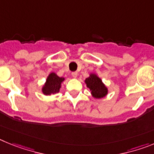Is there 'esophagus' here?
Segmentation results:
<instances>
[{
  "mask_svg": "<svg viewBox=\"0 0 154 154\" xmlns=\"http://www.w3.org/2000/svg\"><path fill=\"white\" fill-rule=\"evenodd\" d=\"M72 75L73 78H77V76H78V72H72Z\"/></svg>",
  "mask_w": 154,
  "mask_h": 154,
  "instance_id": "1",
  "label": "esophagus"
}]
</instances>
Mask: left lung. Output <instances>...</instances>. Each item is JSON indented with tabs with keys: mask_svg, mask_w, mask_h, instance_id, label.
<instances>
[{
	"mask_svg": "<svg viewBox=\"0 0 154 154\" xmlns=\"http://www.w3.org/2000/svg\"><path fill=\"white\" fill-rule=\"evenodd\" d=\"M85 83L90 90L92 96L95 99H102L107 96L108 88L96 73H90L89 77L85 79Z\"/></svg>",
	"mask_w": 154,
	"mask_h": 154,
	"instance_id": "left-lung-1",
	"label": "left lung"
}]
</instances>
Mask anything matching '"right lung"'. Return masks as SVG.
I'll return each mask as SVG.
<instances>
[{
	"label": "right lung",
	"mask_w": 154,
	"mask_h": 154,
	"mask_svg": "<svg viewBox=\"0 0 154 154\" xmlns=\"http://www.w3.org/2000/svg\"><path fill=\"white\" fill-rule=\"evenodd\" d=\"M64 77H59L55 72H51L48 75L45 82L42 88V93L45 96H51L60 92L62 84L65 81Z\"/></svg>",
	"instance_id": "right-lung-1"
}]
</instances>
